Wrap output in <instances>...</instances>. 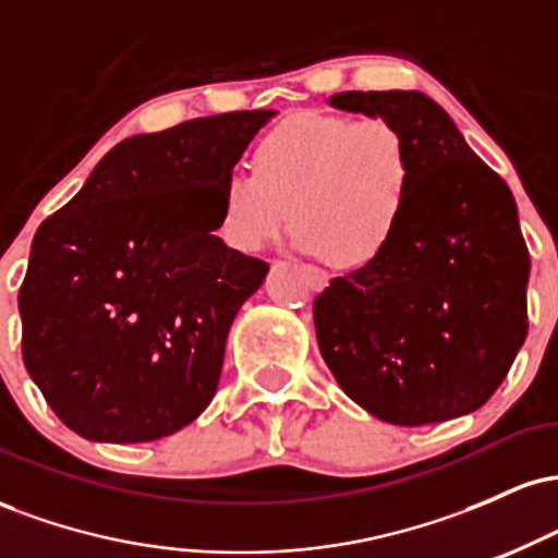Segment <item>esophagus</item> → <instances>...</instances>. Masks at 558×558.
I'll return each mask as SVG.
<instances>
[{
  "label": "esophagus",
  "instance_id": "1",
  "mask_svg": "<svg viewBox=\"0 0 558 558\" xmlns=\"http://www.w3.org/2000/svg\"><path fill=\"white\" fill-rule=\"evenodd\" d=\"M306 272H310L315 291H323V288L328 286V275H325L323 270H317V267H306Z\"/></svg>",
  "mask_w": 558,
  "mask_h": 558
}]
</instances>
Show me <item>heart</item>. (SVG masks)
I'll return each mask as SVG.
<instances>
[{
  "instance_id": "obj_1",
  "label": "heart",
  "mask_w": 558,
  "mask_h": 558,
  "mask_svg": "<svg viewBox=\"0 0 558 558\" xmlns=\"http://www.w3.org/2000/svg\"><path fill=\"white\" fill-rule=\"evenodd\" d=\"M257 172H230L220 194V235L259 252L293 217L301 252L362 267L386 252L414 183L409 141L390 120L293 114L254 151Z\"/></svg>"
}]
</instances>
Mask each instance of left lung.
Segmentation results:
<instances>
[{
	"label": "left lung",
	"mask_w": 558,
	"mask_h": 558,
	"mask_svg": "<svg viewBox=\"0 0 558 558\" xmlns=\"http://www.w3.org/2000/svg\"><path fill=\"white\" fill-rule=\"evenodd\" d=\"M328 105L399 128L414 183L386 252L315 299L323 360L351 401L390 425L464 417L496 393L527 336L514 196L430 96L343 92Z\"/></svg>",
	"instance_id": "1"
}]
</instances>
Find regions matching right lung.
Here are the masks:
<instances>
[{
  "label": "right lung",
  "mask_w": 558,
  "mask_h": 558,
  "mask_svg": "<svg viewBox=\"0 0 558 558\" xmlns=\"http://www.w3.org/2000/svg\"><path fill=\"white\" fill-rule=\"evenodd\" d=\"M275 110L120 141L41 222L17 293L23 362L70 430L144 444L191 425L270 267L217 239L228 175Z\"/></svg>",
  "instance_id": "obj_1"
}]
</instances>
